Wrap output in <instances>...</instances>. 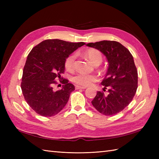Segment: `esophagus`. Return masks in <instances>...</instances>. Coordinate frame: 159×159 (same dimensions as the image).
<instances>
[{"mask_svg": "<svg viewBox=\"0 0 159 159\" xmlns=\"http://www.w3.org/2000/svg\"><path fill=\"white\" fill-rule=\"evenodd\" d=\"M76 89H84L86 88V87H83V86H79V85H76L75 86Z\"/></svg>", "mask_w": 159, "mask_h": 159, "instance_id": "1", "label": "esophagus"}]
</instances>
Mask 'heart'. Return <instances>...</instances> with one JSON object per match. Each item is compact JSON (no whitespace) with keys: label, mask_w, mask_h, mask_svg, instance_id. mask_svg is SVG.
Returning <instances> with one entry per match:
<instances>
[{"label":"heart","mask_w":159,"mask_h":159,"mask_svg":"<svg viewBox=\"0 0 159 159\" xmlns=\"http://www.w3.org/2000/svg\"><path fill=\"white\" fill-rule=\"evenodd\" d=\"M83 55L88 59L92 63L98 65L102 61V55L98 50L89 48L84 52ZM75 55H70L67 57L64 63L66 69L68 72H73L75 69ZM98 78L96 74H87L83 73L77 74L72 78V81L79 85L89 86L96 82Z\"/></svg>","instance_id":"b5f03b06"}]
</instances>
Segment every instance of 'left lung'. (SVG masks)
I'll return each mask as SVG.
<instances>
[{
  "label": "left lung",
  "instance_id": "left-lung-1",
  "mask_svg": "<svg viewBox=\"0 0 159 159\" xmlns=\"http://www.w3.org/2000/svg\"><path fill=\"white\" fill-rule=\"evenodd\" d=\"M87 46L100 50L109 63L105 78L101 83L104 91L108 89L107 93L98 92L92 103L100 113L113 116L124 110L136 93L138 74L133 57L126 47L116 41L104 40Z\"/></svg>",
  "mask_w": 159,
  "mask_h": 159
}]
</instances>
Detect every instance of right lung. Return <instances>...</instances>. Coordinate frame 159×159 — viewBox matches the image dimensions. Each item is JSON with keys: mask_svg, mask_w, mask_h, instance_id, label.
<instances>
[{"mask_svg": "<svg viewBox=\"0 0 159 159\" xmlns=\"http://www.w3.org/2000/svg\"><path fill=\"white\" fill-rule=\"evenodd\" d=\"M84 42H69L46 39L30 52L23 69L21 89L26 102L40 116L51 117L66 105L74 85L63 79L65 60ZM59 79L64 84L61 90L54 92L52 85Z\"/></svg>", "mask_w": 159, "mask_h": 159, "instance_id": "obj_1", "label": "right lung"}]
</instances>
